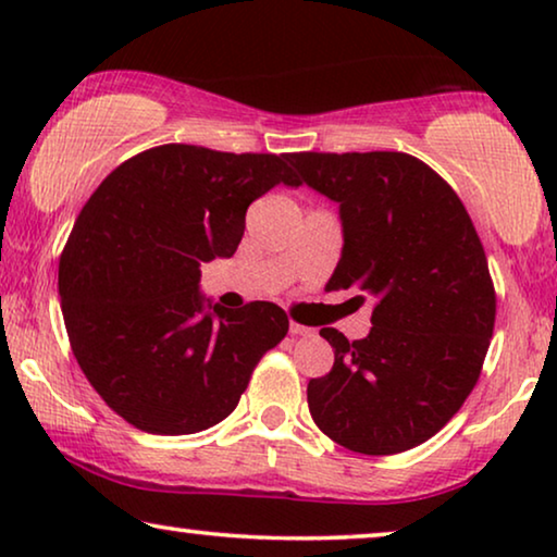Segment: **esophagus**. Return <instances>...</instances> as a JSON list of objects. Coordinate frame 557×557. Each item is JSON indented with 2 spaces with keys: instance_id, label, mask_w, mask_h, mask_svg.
<instances>
[{
  "instance_id": "obj_1",
  "label": "esophagus",
  "mask_w": 557,
  "mask_h": 557,
  "mask_svg": "<svg viewBox=\"0 0 557 557\" xmlns=\"http://www.w3.org/2000/svg\"><path fill=\"white\" fill-rule=\"evenodd\" d=\"M288 332H292L294 337H311V334H314L311 326H304V324H296V322L288 324Z\"/></svg>"
}]
</instances>
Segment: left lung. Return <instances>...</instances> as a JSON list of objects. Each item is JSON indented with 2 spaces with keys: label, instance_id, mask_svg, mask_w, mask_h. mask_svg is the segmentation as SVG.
Instances as JSON below:
<instances>
[{
  "label": "left lung",
  "instance_id": "8db88e82",
  "mask_svg": "<svg viewBox=\"0 0 557 557\" xmlns=\"http://www.w3.org/2000/svg\"><path fill=\"white\" fill-rule=\"evenodd\" d=\"M288 162L339 202L345 246L326 288L375 299L364 339L319 330L334 364L309 380V413L349 451H408L451 421L482 372L497 314L482 240L451 185L403 151Z\"/></svg>",
  "mask_w": 557,
  "mask_h": 557
}]
</instances>
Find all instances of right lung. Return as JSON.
<instances>
[{
    "label": "right lung",
    "mask_w": 557,
    "mask_h": 557,
    "mask_svg": "<svg viewBox=\"0 0 557 557\" xmlns=\"http://www.w3.org/2000/svg\"><path fill=\"white\" fill-rule=\"evenodd\" d=\"M276 185H301L288 154L162 144L119 164L83 205L58 269L67 339L134 429L185 436L220 423L286 337L276 304L231 311L200 296V263L235 253L248 205Z\"/></svg>",
    "instance_id": "right-lung-1"
}]
</instances>
